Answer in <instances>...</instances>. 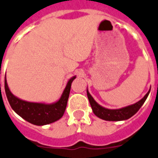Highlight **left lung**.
I'll list each match as a JSON object with an SVG mask.
<instances>
[{"label": "left lung", "mask_w": 158, "mask_h": 158, "mask_svg": "<svg viewBox=\"0 0 158 158\" xmlns=\"http://www.w3.org/2000/svg\"><path fill=\"white\" fill-rule=\"evenodd\" d=\"M149 92H150V89L144 95V98H141L140 101H138L137 102L132 105L127 106L125 107L119 108V109H108V108L102 106L94 99V98L91 96L88 91V89H87V97H88L93 112L96 116L106 121H122L128 119L140 110V108L147 99Z\"/></svg>", "instance_id": "1"}]
</instances>
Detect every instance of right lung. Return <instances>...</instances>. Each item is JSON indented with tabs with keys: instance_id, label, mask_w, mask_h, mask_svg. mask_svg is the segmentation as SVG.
Returning a JSON list of instances; mask_svg holds the SVG:
<instances>
[{
	"instance_id": "1",
	"label": "right lung",
	"mask_w": 158,
	"mask_h": 158,
	"mask_svg": "<svg viewBox=\"0 0 158 158\" xmlns=\"http://www.w3.org/2000/svg\"><path fill=\"white\" fill-rule=\"evenodd\" d=\"M75 78L76 76L73 77L68 81L60 98L52 103L32 102L20 99L11 93L8 86L6 77H5V89L12 109L19 116L32 124L44 126L54 123L63 116L67 106L72 82Z\"/></svg>"
}]
</instances>
